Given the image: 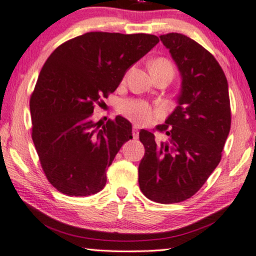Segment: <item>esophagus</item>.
Listing matches in <instances>:
<instances>
[{
    "instance_id": "34e87169",
    "label": "esophagus",
    "mask_w": 256,
    "mask_h": 256,
    "mask_svg": "<svg viewBox=\"0 0 256 256\" xmlns=\"http://www.w3.org/2000/svg\"><path fill=\"white\" fill-rule=\"evenodd\" d=\"M132 134H134V138L137 139L138 138V128L137 126H134V131H132Z\"/></svg>"
}]
</instances>
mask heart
Returning <instances> with one entry per match:
<instances>
[{"instance_id": "b5f03b06", "label": "heart", "mask_w": 256, "mask_h": 256, "mask_svg": "<svg viewBox=\"0 0 256 256\" xmlns=\"http://www.w3.org/2000/svg\"><path fill=\"white\" fill-rule=\"evenodd\" d=\"M158 66L172 67V64L166 59H158L151 64V68ZM119 111L131 122L139 125L152 122L160 114V110L154 108L146 100L143 99H126L119 106Z\"/></svg>"}]
</instances>
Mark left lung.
Here are the masks:
<instances>
[{
    "mask_svg": "<svg viewBox=\"0 0 256 256\" xmlns=\"http://www.w3.org/2000/svg\"><path fill=\"white\" fill-rule=\"evenodd\" d=\"M160 38L178 67L182 85L176 108L156 128L166 139L139 132L145 154L138 182L148 200L169 204L195 195L218 166L232 114L227 78L212 54L183 34Z\"/></svg>",
    "mask_w": 256,
    "mask_h": 256,
    "instance_id": "8db88e82",
    "label": "left lung"
}]
</instances>
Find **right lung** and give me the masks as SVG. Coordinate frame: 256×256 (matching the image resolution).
Here are the masks:
<instances>
[{"label":"right lung","mask_w":256,"mask_h":256,"mask_svg":"<svg viewBox=\"0 0 256 256\" xmlns=\"http://www.w3.org/2000/svg\"><path fill=\"white\" fill-rule=\"evenodd\" d=\"M160 42L156 35L90 32L50 54L30 96L32 138L47 180L68 196H90L106 184V169L131 122L122 116L100 128L94 105L114 92L126 70Z\"/></svg>","instance_id":"obj_1"}]
</instances>
